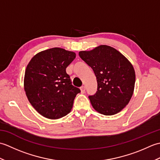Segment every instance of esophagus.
I'll return each mask as SVG.
<instances>
[{"label": "esophagus", "mask_w": 160, "mask_h": 160, "mask_svg": "<svg viewBox=\"0 0 160 160\" xmlns=\"http://www.w3.org/2000/svg\"><path fill=\"white\" fill-rule=\"evenodd\" d=\"M80 90H81V93H84V92H85V90H86L85 87H84V86L81 87H80Z\"/></svg>", "instance_id": "1"}]
</instances>
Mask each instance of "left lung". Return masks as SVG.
Returning a JSON list of instances; mask_svg holds the SVG:
<instances>
[{"label": "left lung", "instance_id": "8db88e82", "mask_svg": "<svg viewBox=\"0 0 160 160\" xmlns=\"http://www.w3.org/2000/svg\"><path fill=\"white\" fill-rule=\"evenodd\" d=\"M79 56L92 68L98 89L89 98L95 110L105 115L121 111L133 93L135 73L131 62L113 47L100 45L79 52Z\"/></svg>", "mask_w": 160, "mask_h": 160}]
</instances>
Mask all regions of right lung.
Returning a JSON list of instances; mask_svg holds the SVG:
<instances>
[{"mask_svg":"<svg viewBox=\"0 0 160 160\" xmlns=\"http://www.w3.org/2000/svg\"><path fill=\"white\" fill-rule=\"evenodd\" d=\"M76 53L62 48H52L37 53L26 68L24 88L33 107L49 119L65 116L80 93L72 85L66 68Z\"/></svg>","mask_w":160,"mask_h":160,"instance_id":"right-lung-1","label":"right lung"}]
</instances>
